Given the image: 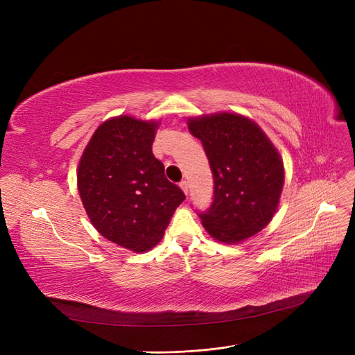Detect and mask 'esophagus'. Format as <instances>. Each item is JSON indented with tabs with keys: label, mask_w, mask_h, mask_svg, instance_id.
Instances as JSON below:
<instances>
[{
	"label": "esophagus",
	"mask_w": 355,
	"mask_h": 355,
	"mask_svg": "<svg viewBox=\"0 0 355 355\" xmlns=\"http://www.w3.org/2000/svg\"><path fill=\"white\" fill-rule=\"evenodd\" d=\"M179 187H180V189H182V191H184V192H185V194L188 196V191H189V184H188V182H187V180H182V182H180V184H179Z\"/></svg>",
	"instance_id": "obj_1"
}]
</instances>
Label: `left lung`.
Listing matches in <instances>:
<instances>
[{
    "label": "left lung",
    "mask_w": 355,
    "mask_h": 355,
    "mask_svg": "<svg viewBox=\"0 0 355 355\" xmlns=\"http://www.w3.org/2000/svg\"><path fill=\"white\" fill-rule=\"evenodd\" d=\"M189 132L198 137L213 171V202L200 213L214 240L237 244L271 222L284 185L282 155L250 118L237 112L192 116Z\"/></svg>",
    "instance_id": "left-lung-1"
}]
</instances>
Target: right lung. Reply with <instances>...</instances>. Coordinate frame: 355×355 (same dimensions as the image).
<instances>
[{
	"label": "right lung",
	"instance_id": "add662e5",
	"mask_svg": "<svg viewBox=\"0 0 355 355\" xmlns=\"http://www.w3.org/2000/svg\"><path fill=\"white\" fill-rule=\"evenodd\" d=\"M159 121L112 116L96 128L80 158L78 192L93 227L132 252H148L163 239L185 200L153 154Z\"/></svg>",
	"mask_w": 355,
	"mask_h": 355
}]
</instances>
